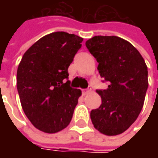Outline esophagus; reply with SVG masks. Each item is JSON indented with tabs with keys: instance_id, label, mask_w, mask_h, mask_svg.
I'll list each match as a JSON object with an SVG mask.
<instances>
[{
	"instance_id": "obj_1",
	"label": "esophagus",
	"mask_w": 158,
	"mask_h": 158,
	"mask_svg": "<svg viewBox=\"0 0 158 158\" xmlns=\"http://www.w3.org/2000/svg\"><path fill=\"white\" fill-rule=\"evenodd\" d=\"M90 91H91V89L89 88V89H83L82 93H83V95H87V94H89Z\"/></svg>"
}]
</instances>
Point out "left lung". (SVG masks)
Instances as JSON below:
<instances>
[{
    "mask_svg": "<svg viewBox=\"0 0 158 158\" xmlns=\"http://www.w3.org/2000/svg\"><path fill=\"white\" fill-rule=\"evenodd\" d=\"M85 45L98 62L100 76L109 83L106 89L97 90L102 104L90 112L92 124L106 135L122 134L143 109L148 68L136 48L121 38L95 36Z\"/></svg>",
    "mask_w": 158,
    "mask_h": 158,
    "instance_id": "obj_1",
    "label": "left lung"
}]
</instances>
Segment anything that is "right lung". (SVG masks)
I'll use <instances>...</instances> for the list:
<instances>
[{
	"instance_id": "obj_1",
	"label": "right lung",
	"mask_w": 158,
	"mask_h": 158,
	"mask_svg": "<svg viewBox=\"0 0 158 158\" xmlns=\"http://www.w3.org/2000/svg\"><path fill=\"white\" fill-rule=\"evenodd\" d=\"M83 39L57 31L41 38L23 56L16 73L23 110L39 130L53 134L70 123L82 95L70 87L68 69Z\"/></svg>"
}]
</instances>
